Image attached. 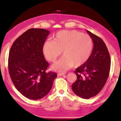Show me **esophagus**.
I'll return each mask as SVG.
<instances>
[{
  "mask_svg": "<svg viewBox=\"0 0 121 121\" xmlns=\"http://www.w3.org/2000/svg\"><path fill=\"white\" fill-rule=\"evenodd\" d=\"M65 74V73H58L57 75L58 76H63V75H64Z\"/></svg>",
  "mask_w": 121,
  "mask_h": 121,
  "instance_id": "1",
  "label": "esophagus"
}]
</instances>
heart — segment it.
I'll return each instance as SVG.
<instances>
[{"label":"heart","mask_w":121,"mask_h":121,"mask_svg":"<svg viewBox=\"0 0 121 121\" xmlns=\"http://www.w3.org/2000/svg\"><path fill=\"white\" fill-rule=\"evenodd\" d=\"M93 41L88 34L78 30H62L54 35L53 41L43 44V53L48 61L54 63L63 52L64 56L52 67L54 70L65 71L75 66L80 67L90 58Z\"/></svg>","instance_id":"heart-1"}]
</instances>
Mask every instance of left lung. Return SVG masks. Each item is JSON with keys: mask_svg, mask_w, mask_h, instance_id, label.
<instances>
[{"mask_svg": "<svg viewBox=\"0 0 121 121\" xmlns=\"http://www.w3.org/2000/svg\"><path fill=\"white\" fill-rule=\"evenodd\" d=\"M87 31L92 38L94 48L88 61L75 71L77 80L72 85L76 95L84 99L94 97L100 92L108 79L111 64L110 53L104 41Z\"/></svg>", "mask_w": 121, "mask_h": 121, "instance_id": "8db88e82", "label": "left lung"}]
</instances>
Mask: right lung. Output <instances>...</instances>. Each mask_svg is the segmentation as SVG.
<instances>
[{"label":"right lung","mask_w":121,"mask_h":121,"mask_svg":"<svg viewBox=\"0 0 121 121\" xmlns=\"http://www.w3.org/2000/svg\"><path fill=\"white\" fill-rule=\"evenodd\" d=\"M49 31L30 29L12 45L9 56V74L16 88L33 100L44 97L52 87L57 73L46 72L49 63L43 56V44Z\"/></svg>","instance_id":"add662e5"}]
</instances>
